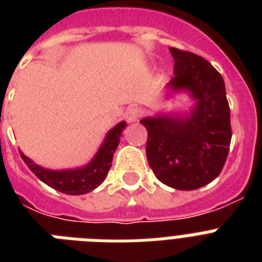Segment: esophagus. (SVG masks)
<instances>
[{
	"label": "esophagus",
	"instance_id": "1",
	"mask_svg": "<svg viewBox=\"0 0 262 262\" xmlns=\"http://www.w3.org/2000/svg\"><path fill=\"white\" fill-rule=\"evenodd\" d=\"M125 117L129 122H136V121H139V118L141 117V111L139 108H136V107H130V108H127L126 113H125Z\"/></svg>",
	"mask_w": 262,
	"mask_h": 262
}]
</instances>
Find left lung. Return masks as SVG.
<instances>
[{
  "label": "left lung",
  "instance_id": "left-lung-1",
  "mask_svg": "<svg viewBox=\"0 0 262 262\" xmlns=\"http://www.w3.org/2000/svg\"><path fill=\"white\" fill-rule=\"evenodd\" d=\"M174 77L167 98L186 92L194 102L183 114H156L140 122L147 127V159L160 182L194 190L220 174L231 143L230 107L223 77L207 59L170 47Z\"/></svg>",
  "mask_w": 262,
  "mask_h": 262
}]
</instances>
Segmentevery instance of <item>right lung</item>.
I'll return each instance as SVG.
<instances>
[{"mask_svg": "<svg viewBox=\"0 0 262 262\" xmlns=\"http://www.w3.org/2000/svg\"><path fill=\"white\" fill-rule=\"evenodd\" d=\"M125 127H126V122L122 121L117 123L113 129H110L90 163L81 167L50 170V168H45L34 163V160L27 158L21 151H20V155L31 171L50 187L65 194H85L88 191L96 189L106 179L107 172L111 167L114 152L119 144V137Z\"/></svg>", "mask_w": 262, "mask_h": 262, "instance_id": "add662e5", "label": "right lung"}]
</instances>
